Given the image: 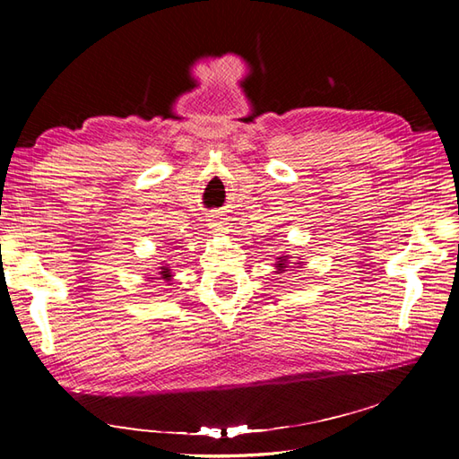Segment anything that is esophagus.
Segmentation results:
<instances>
[{
	"label": "esophagus",
	"mask_w": 459,
	"mask_h": 459,
	"mask_svg": "<svg viewBox=\"0 0 459 459\" xmlns=\"http://www.w3.org/2000/svg\"><path fill=\"white\" fill-rule=\"evenodd\" d=\"M211 228H212L216 233H226V231H228V220H226V218H220V216H212Z\"/></svg>",
	"instance_id": "esophagus-1"
}]
</instances>
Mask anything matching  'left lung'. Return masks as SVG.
Listing matches in <instances>:
<instances>
[{"instance_id":"8db88e82","label":"left lung","mask_w":459,"mask_h":459,"mask_svg":"<svg viewBox=\"0 0 459 459\" xmlns=\"http://www.w3.org/2000/svg\"><path fill=\"white\" fill-rule=\"evenodd\" d=\"M289 256H280L277 258V264H275V268H277V273H283V272H287V268H289Z\"/></svg>"}]
</instances>
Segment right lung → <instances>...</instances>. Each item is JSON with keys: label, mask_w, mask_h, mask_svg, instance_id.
Listing matches in <instances>:
<instances>
[{"label": "right lung", "mask_w": 459, "mask_h": 459, "mask_svg": "<svg viewBox=\"0 0 459 459\" xmlns=\"http://www.w3.org/2000/svg\"><path fill=\"white\" fill-rule=\"evenodd\" d=\"M159 270H160V272H159V275L162 277V280H164V281H170V280H172V273H170L169 266H160Z\"/></svg>", "instance_id": "add662e5"}]
</instances>
